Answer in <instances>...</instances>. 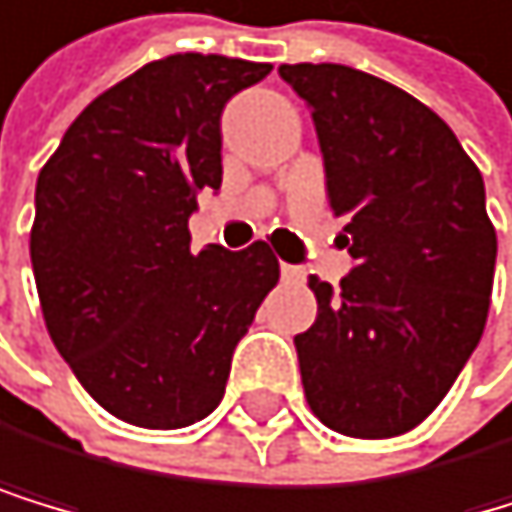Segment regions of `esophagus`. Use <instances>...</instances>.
Returning a JSON list of instances; mask_svg holds the SVG:
<instances>
[{
  "mask_svg": "<svg viewBox=\"0 0 512 512\" xmlns=\"http://www.w3.org/2000/svg\"><path fill=\"white\" fill-rule=\"evenodd\" d=\"M281 278H285V281H304L307 275H304V269H300V266H291V262H281Z\"/></svg>",
  "mask_w": 512,
  "mask_h": 512,
  "instance_id": "34e87169",
  "label": "esophagus"
}]
</instances>
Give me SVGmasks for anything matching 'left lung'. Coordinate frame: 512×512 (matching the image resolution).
I'll list each match as a JSON object with an SVG mask.
<instances>
[{
    "instance_id": "8db88e82",
    "label": "left lung",
    "mask_w": 512,
    "mask_h": 512,
    "mask_svg": "<svg viewBox=\"0 0 512 512\" xmlns=\"http://www.w3.org/2000/svg\"><path fill=\"white\" fill-rule=\"evenodd\" d=\"M278 75L313 113L354 259L339 291L310 278L316 323L294 335L307 402L345 437L405 434L485 332L497 262L485 180L453 129L389 81L335 62Z\"/></svg>"
}]
</instances>
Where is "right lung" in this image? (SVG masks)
<instances>
[{
    "label": "right lung",
    "instance_id": "obj_1",
    "mask_svg": "<svg viewBox=\"0 0 512 512\" xmlns=\"http://www.w3.org/2000/svg\"><path fill=\"white\" fill-rule=\"evenodd\" d=\"M269 62L180 53L78 113L37 177L31 266L62 361L97 405L151 431L212 415L275 281L266 243L193 250L221 189V113Z\"/></svg>",
    "mask_w": 512,
    "mask_h": 512
}]
</instances>
